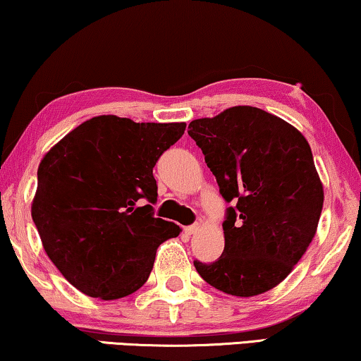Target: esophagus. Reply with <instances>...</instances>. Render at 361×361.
<instances>
[{
  "mask_svg": "<svg viewBox=\"0 0 361 361\" xmlns=\"http://www.w3.org/2000/svg\"><path fill=\"white\" fill-rule=\"evenodd\" d=\"M199 228H200V225L199 224H194V225L184 226V231H185L187 235H194V233H197V231H199Z\"/></svg>",
  "mask_w": 361,
  "mask_h": 361,
  "instance_id": "1",
  "label": "esophagus"
}]
</instances>
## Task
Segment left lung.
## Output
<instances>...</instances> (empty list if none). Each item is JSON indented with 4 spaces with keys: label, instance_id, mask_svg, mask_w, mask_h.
<instances>
[{
    "label": "left lung",
    "instance_id": "left-lung-1",
    "mask_svg": "<svg viewBox=\"0 0 361 361\" xmlns=\"http://www.w3.org/2000/svg\"><path fill=\"white\" fill-rule=\"evenodd\" d=\"M226 204L224 253L194 261L215 289L251 298L288 278L317 230L324 189L305 137L255 106L189 125Z\"/></svg>",
    "mask_w": 361,
    "mask_h": 361
}]
</instances>
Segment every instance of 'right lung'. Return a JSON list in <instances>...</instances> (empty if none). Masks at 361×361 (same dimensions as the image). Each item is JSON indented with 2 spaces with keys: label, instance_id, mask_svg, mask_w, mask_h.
I'll return each instance as SVG.
<instances>
[{
  "label": "right lung",
  "instance_id": "obj_1",
  "mask_svg": "<svg viewBox=\"0 0 361 361\" xmlns=\"http://www.w3.org/2000/svg\"><path fill=\"white\" fill-rule=\"evenodd\" d=\"M185 123L95 116L62 137L37 169L32 221L56 268L90 298L130 295L179 225L156 219L152 167Z\"/></svg>",
  "mask_w": 361,
  "mask_h": 361
}]
</instances>
